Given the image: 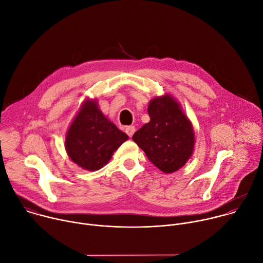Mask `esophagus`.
I'll list each match as a JSON object with an SVG mask.
<instances>
[{
  "mask_svg": "<svg viewBox=\"0 0 263 263\" xmlns=\"http://www.w3.org/2000/svg\"><path fill=\"white\" fill-rule=\"evenodd\" d=\"M125 132L131 137L134 134V132H135V127L134 126H128V127H126Z\"/></svg>",
  "mask_w": 263,
  "mask_h": 263,
  "instance_id": "esophagus-1",
  "label": "esophagus"
}]
</instances>
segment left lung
Here are the masks:
<instances>
[{"instance_id":"obj_1","label":"left lung","mask_w":263,"mask_h":263,"mask_svg":"<svg viewBox=\"0 0 263 263\" xmlns=\"http://www.w3.org/2000/svg\"><path fill=\"white\" fill-rule=\"evenodd\" d=\"M147 112L149 122L136 131L132 139L161 171H178L194 152L195 133L191 121L168 93L153 98Z\"/></svg>"}]
</instances>
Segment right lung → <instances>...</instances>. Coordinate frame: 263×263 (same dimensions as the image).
Wrapping results in <instances>:
<instances>
[{
	"instance_id": "add662e5",
	"label": "right lung",
	"mask_w": 263,
	"mask_h": 263,
	"mask_svg": "<svg viewBox=\"0 0 263 263\" xmlns=\"http://www.w3.org/2000/svg\"><path fill=\"white\" fill-rule=\"evenodd\" d=\"M128 138L103 115L96 98H86L66 132L65 148L78 167L96 171L109 162Z\"/></svg>"
}]
</instances>
